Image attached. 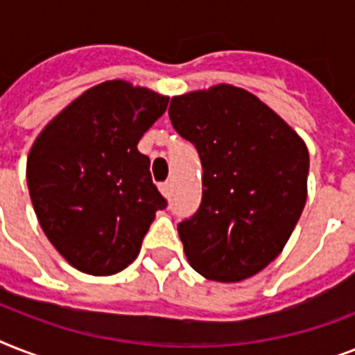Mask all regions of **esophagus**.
<instances>
[{"label":"esophagus","instance_id":"1","mask_svg":"<svg viewBox=\"0 0 355 355\" xmlns=\"http://www.w3.org/2000/svg\"><path fill=\"white\" fill-rule=\"evenodd\" d=\"M158 188H160V193L164 195V197H167V195H169V188H171V186H169V182H162Z\"/></svg>","mask_w":355,"mask_h":355}]
</instances>
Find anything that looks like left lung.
<instances>
[{
	"mask_svg": "<svg viewBox=\"0 0 355 355\" xmlns=\"http://www.w3.org/2000/svg\"><path fill=\"white\" fill-rule=\"evenodd\" d=\"M173 127L197 147L202 200L178 225L189 265L216 282H241L284 250L308 199L304 139L250 92L216 85L175 96Z\"/></svg>",
	"mask_w": 355,
	"mask_h": 355,
	"instance_id": "1",
	"label": "left lung"
}]
</instances>
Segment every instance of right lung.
<instances>
[{"label": "right lung", "instance_id": "right-lung-1", "mask_svg": "<svg viewBox=\"0 0 355 355\" xmlns=\"http://www.w3.org/2000/svg\"><path fill=\"white\" fill-rule=\"evenodd\" d=\"M169 97L107 80L71 101L38 134L27 186L42 230L71 267L108 276L132 263L167 206L138 141Z\"/></svg>", "mask_w": 355, "mask_h": 355}]
</instances>
